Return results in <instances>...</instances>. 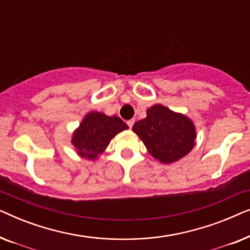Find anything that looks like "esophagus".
Returning a JSON list of instances; mask_svg holds the SVG:
<instances>
[{"label": "esophagus", "instance_id": "34e87169", "mask_svg": "<svg viewBox=\"0 0 250 250\" xmlns=\"http://www.w3.org/2000/svg\"><path fill=\"white\" fill-rule=\"evenodd\" d=\"M133 124H134V119H131V121H128V122H127V125H128V127H129V128H132Z\"/></svg>", "mask_w": 250, "mask_h": 250}]
</instances>
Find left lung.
Segmentation results:
<instances>
[{"instance_id":"left-lung-1","label":"left lung","mask_w":250,"mask_h":250,"mask_svg":"<svg viewBox=\"0 0 250 250\" xmlns=\"http://www.w3.org/2000/svg\"><path fill=\"white\" fill-rule=\"evenodd\" d=\"M150 155L164 164H170L188 155L194 146L196 128L182 114L162 104L146 110V117L133 125Z\"/></svg>"}]
</instances>
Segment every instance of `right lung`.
<instances>
[{
  "mask_svg": "<svg viewBox=\"0 0 250 250\" xmlns=\"http://www.w3.org/2000/svg\"><path fill=\"white\" fill-rule=\"evenodd\" d=\"M128 126L117 116L102 112H90L73 134V143L78 155L86 159H95L107 148L110 140Z\"/></svg>",
  "mask_w": 250,
  "mask_h": 250,
  "instance_id": "add662e5",
  "label": "right lung"
}]
</instances>
